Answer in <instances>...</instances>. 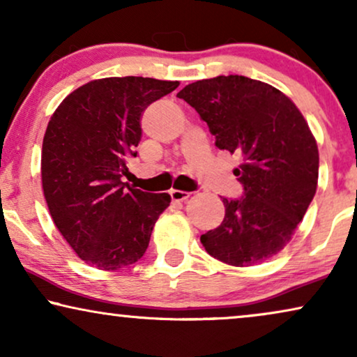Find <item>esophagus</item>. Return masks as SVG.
Masks as SVG:
<instances>
[{
	"label": "esophagus",
	"mask_w": 357,
	"mask_h": 357,
	"mask_svg": "<svg viewBox=\"0 0 357 357\" xmlns=\"http://www.w3.org/2000/svg\"><path fill=\"white\" fill-rule=\"evenodd\" d=\"M170 198H172V202H187L190 198V193L182 192V190H172L170 192Z\"/></svg>",
	"instance_id": "34e87169"
}]
</instances>
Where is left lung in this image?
Returning <instances> with one entry per match:
<instances>
[{
  "label": "left lung",
  "mask_w": 357,
  "mask_h": 357,
  "mask_svg": "<svg viewBox=\"0 0 357 357\" xmlns=\"http://www.w3.org/2000/svg\"><path fill=\"white\" fill-rule=\"evenodd\" d=\"M206 121L219 149L238 154L242 198H222L221 226L199 237L209 255L232 266L270 260L292 238L314 199L319 148L289 97L266 82L229 75L177 94Z\"/></svg>",
  "instance_id": "8db88e82"
}]
</instances>
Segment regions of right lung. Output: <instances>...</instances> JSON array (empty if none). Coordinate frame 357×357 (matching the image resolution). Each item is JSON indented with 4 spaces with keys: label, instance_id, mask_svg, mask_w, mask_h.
<instances>
[{
    "label": "right lung",
    "instance_id": "obj_1",
    "mask_svg": "<svg viewBox=\"0 0 357 357\" xmlns=\"http://www.w3.org/2000/svg\"><path fill=\"white\" fill-rule=\"evenodd\" d=\"M178 81L104 77L73 91L48 121L42 144V187L50 216L77 257L115 271L144 255L169 193L121 182L136 158L146 107Z\"/></svg>",
    "mask_w": 357,
    "mask_h": 357
}]
</instances>
